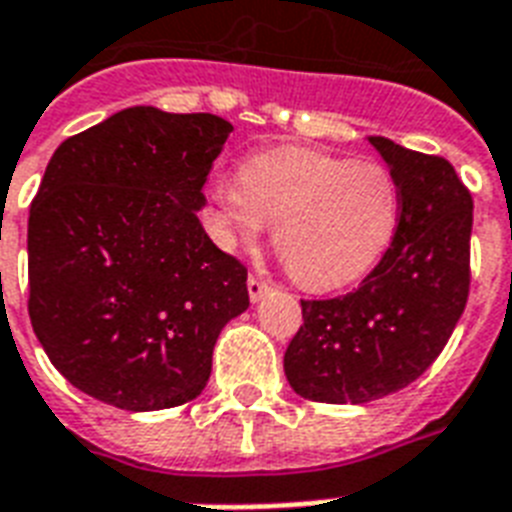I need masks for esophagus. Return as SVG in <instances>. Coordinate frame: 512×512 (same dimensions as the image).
<instances>
[{
  "label": "esophagus",
  "mask_w": 512,
  "mask_h": 512,
  "mask_svg": "<svg viewBox=\"0 0 512 512\" xmlns=\"http://www.w3.org/2000/svg\"><path fill=\"white\" fill-rule=\"evenodd\" d=\"M247 289H249V300H252V303H257V300H260V297L268 292V281H263L260 276H257V273H252V276L247 279Z\"/></svg>",
  "instance_id": "34e87169"
}]
</instances>
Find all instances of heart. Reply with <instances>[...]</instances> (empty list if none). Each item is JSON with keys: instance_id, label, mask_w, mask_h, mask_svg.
<instances>
[{"instance_id": "heart-1", "label": "heart", "mask_w": 512, "mask_h": 512, "mask_svg": "<svg viewBox=\"0 0 512 512\" xmlns=\"http://www.w3.org/2000/svg\"><path fill=\"white\" fill-rule=\"evenodd\" d=\"M209 199L220 244H252L273 223L281 263L313 292L348 287L372 273L401 225V188L390 167L316 148L252 154L239 180H212Z\"/></svg>"}]
</instances>
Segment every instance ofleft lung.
Here are the masks:
<instances>
[{"mask_svg":"<svg viewBox=\"0 0 512 512\" xmlns=\"http://www.w3.org/2000/svg\"><path fill=\"white\" fill-rule=\"evenodd\" d=\"M401 188V225L361 287L300 300L303 324L284 353L308 401L366 404L414 382L452 337L470 292L473 196L444 156L369 138Z\"/></svg>","mask_w":512,"mask_h":512,"instance_id":"left-lung-1","label":"left lung"}]
</instances>
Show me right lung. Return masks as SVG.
I'll return each instance as SVG.
<instances>
[{
  "label": "right lung",
  "instance_id": "obj_1",
  "mask_svg": "<svg viewBox=\"0 0 512 512\" xmlns=\"http://www.w3.org/2000/svg\"><path fill=\"white\" fill-rule=\"evenodd\" d=\"M231 122L124 108L63 140L28 215V316L74 388L127 412L191 401L247 268L199 223Z\"/></svg>",
  "mask_w": 512,
  "mask_h": 512
}]
</instances>
